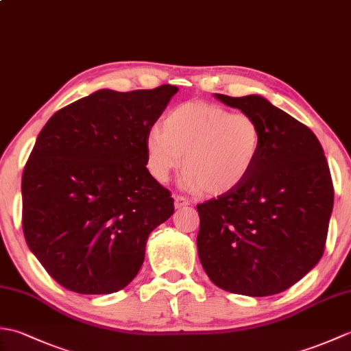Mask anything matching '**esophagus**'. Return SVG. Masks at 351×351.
<instances>
[{"label": "esophagus", "mask_w": 351, "mask_h": 351, "mask_svg": "<svg viewBox=\"0 0 351 351\" xmlns=\"http://www.w3.org/2000/svg\"><path fill=\"white\" fill-rule=\"evenodd\" d=\"M187 205H190L189 199H185L184 196H178V195L175 196V208H176V210H180V208H184Z\"/></svg>", "instance_id": "obj_1"}]
</instances>
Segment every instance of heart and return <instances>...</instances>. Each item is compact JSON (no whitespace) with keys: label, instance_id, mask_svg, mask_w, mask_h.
I'll use <instances>...</instances> for the list:
<instances>
[{"label":"heart","instance_id":"heart-1","mask_svg":"<svg viewBox=\"0 0 351 351\" xmlns=\"http://www.w3.org/2000/svg\"><path fill=\"white\" fill-rule=\"evenodd\" d=\"M261 146L263 131L250 114L230 113L215 104L185 102L164 116L162 126L149 128L146 164L158 182H167L182 164L184 189L223 195L250 175Z\"/></svg>","mask_w":351,"mask_h":351}]
</instances>
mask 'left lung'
<instances>
[{"instance_id": "8db88e82", "label": "left lung", "mask_w": 351, "mask_h": 351, "mask_svg": "<svg viewBox=\"0 0 351 351\" xmlns=\"http://www.w3.org/2000/svg\"><path fill=\"white\" fill-rule=\"evenodd\" d=\"M259 123L263 146L245 180L197 205L199 259L214 285L264 297L293 287L326 247L333 184L315 134L263 96L215 93Z\"/></svg>"}]
</instances>
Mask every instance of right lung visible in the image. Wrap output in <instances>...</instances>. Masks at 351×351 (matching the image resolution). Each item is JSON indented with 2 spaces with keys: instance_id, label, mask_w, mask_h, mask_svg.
Masks as SVG:
<instances>
[{
  "instance_id": "right-lung-1",
  "label": "right lung",
  "mask_w": 351,
  "mask_h": 351,
  "mask_svg": "<svg viewBox=\"0 0 351 351\" xmlns=\"http://www.w3.org/2000/svg\"><path fill=\"white\" fill-rule=\"evenodd\" d=\"M176 86L95 92L43 126L22 175V229L52 279L111 294L136 278L149 234L175 211L146 169V134Z\"/></svg>"
}]
</instances>
